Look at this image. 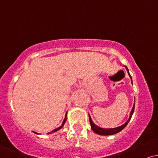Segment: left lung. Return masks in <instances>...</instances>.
I'll return each instance as SVG.
<instances>
[{"mask_svg":"<svg viewBox=\"0 0 158 158\" xmlns=\"http://www.w3.org/2000/svg\"><path fill=\"white\" fill-rule=\"evenodd\" d=\"M126 70H128V68H127V67L126 66ZM128 74H129V72H128ZM130 77L131 78V75L129 74ZM131 81H132V79H131ZM134 110H135V106H133V108H132V110L131 111V114H130V117H129V119L127 120V122L125 123V124H123V126H119V127H117V128H99V127H98L96 126L94 123L92 122L91 120V118H90V115H89V119H90V126H91V128L92 130L95 132L96 134H98V135H115V134L118 133L120 131H122L123 128H125L127 126V124H128V122L130 121V119L131 118V116L132 114L134 113Z\"/></svg>","mask_w":158,"mask_h":158,"instance_id":"8db88e82","label":"left lung"}]
</instances>
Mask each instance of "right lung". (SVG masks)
I'll return each mask as SVG.
<instances>
[{
    "instance_id": "right-lung-1",
    "label": "right lung",
    "mask_w": 158,
    "mask_h": 158,
    "mask_svg": "<svg viewBox=\"0 0 158 158\" xmlns=\"http://www.w3.org/2000/svg\"><path fill=\"white\" fill-rule=\"evenodd\" d=\"M66 119H67V118H66V116H65V118H64V121H63V123H62V124H61V126L60 127H59V128H56V129L52 130V131L51 132H50V133H48V135H49V134H51V133H53V132H55V131H58V130L61 129V128H62V127H63V126H64V124L65 121H66Z\"/></svg>"
}]
</instances>
